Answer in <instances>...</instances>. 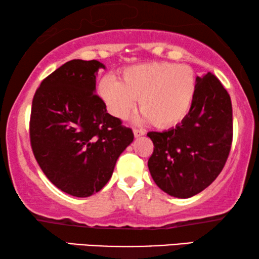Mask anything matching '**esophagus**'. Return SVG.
I'll return each mask as SVG.
<instances>
[{"label": "esophagus", "instance_id": "esophagus-1", "mask_svg": "<svg viewBox=\"0 0 259 259\" xmlns=\"http://www.w3.org/2000/svg\"><path fill=\"white\" fill-rule=\"evenodd\" d=\"M133 133L136 138H140V137L145 136V131H143V130H133Z\"/></svg>", "mask_w": 259, "mask_h": 259}]
</instances>
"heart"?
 <instances>
[{
    "instance_id": "obj_1",
    "label": "heart",
    "mask_w": 259,
    "mask_h": 259,
    "mask_svg": "<svg viewBox=\"0 0 259 259\" xmlns=\"http://www.w3.org/2000/svg\"><path fill=\"white\" fill-rule=\"evenodd\" d=\"M196 76L185 65L147 62L127 67L121 80L106 75L98 94L116 119H126L139 99L141 119L159 128L178 125L189 114L196 95Z\"/></svg>"
}]
</instances>
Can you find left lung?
<instances>
[{
    "label": "left lung",
    "instance_id": "1",
    "mask_svg": "<svg viewBox=\"0 0 259 259\" xmlns=\"http://www.w3.org/2000/svg\"><path fill=\"white\" fill-rule=\"evenodd\" d=\"M196 95L189 114L164 132H150L154 151L148 169L169 196L190 198L217 178L232 143L230 95L213 74L196 77Z\"/></svg>",
    "mask_w": 259,
    "mask_h": 259
}]
</instances>
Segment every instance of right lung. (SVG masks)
Instances as JSON below:
<instances>
[{
  "label": "right lung",
  "instance_id": "1",
  "mask_svg": "<svg viewBox=\"0 0 259 259\" xmlns=\"http://www.w3.org/2000/svg\"><path fill=\"white\" fill-rule=\"evenodd\" d=\"M100 68L106 66L97 60L66 62L42 81L31 105L35 159L58 189L79 198L108 183L134 138L95 94Z\"/></svg>",
  "mask_w": 259,
  "mask_h": 259
}]
</instances>
